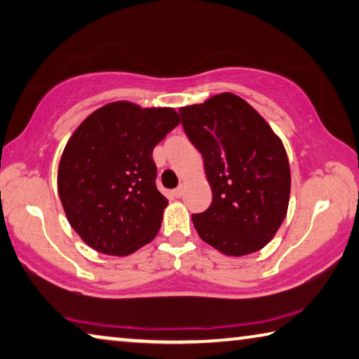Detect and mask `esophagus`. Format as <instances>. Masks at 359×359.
<instances>
[{"mask_svg": "<svg viewBox=\"0 0 359 359\" xmlns=\"http://www.w3.org/2000/svg\"><path fill=\"white\" fill-rule=\"evenodd\" d=\"M183 194H184V186L181 184L180 187H176V189L173 191V197H176V198H180V197H183Z\"/></svg>", "mask_w": 359, "mask_h": 359, "instance_id": "obj_1", "label": "esophagus"}]
</instances>
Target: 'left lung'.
<instances>
[{
  "label": "left lung",
  "instance_id": "8db88e82",
  "mask_svg": "<svg viewBox=\"0 0 359 359\" xmlns=\"http://www.w3.org/2000/svg\"><path fill=\"white\" fill-rule=\"evenodd\" d=\"M189 140L203 156L210 208L192 215L198 236L229 257L266 246L284 222L290 163L280 138L252 105L233 93L180 109Z\"/></svg>",
  "mask_w": 359,
  "mask_h": 359
}]
</instances>
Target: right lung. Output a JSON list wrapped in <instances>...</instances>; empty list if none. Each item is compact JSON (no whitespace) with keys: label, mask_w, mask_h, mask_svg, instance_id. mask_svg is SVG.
Masks as SVG:
<instances>
[{"label":"right lung","mask_w":359,"mask_h":359,"mask_svg":"<svg viewBox=\"0 0 359 359\" xmlns=\"http://www.w3.org/2000/svg\"><path fill=\"white\" fill-rule=\"evenodd\" d=\"M178 124L170 107L116 100L74 130L60 159L58 194L88 246L126 257L154 240L168 200L154 183L153 149Z\"/></svg>","instance_id":"obj_1"}]
</instances>
